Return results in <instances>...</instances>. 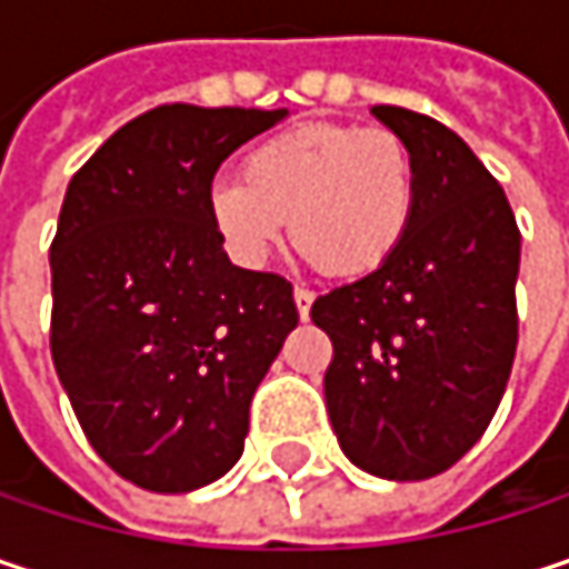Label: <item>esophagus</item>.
<instances>
[{
    "label": "esophagus",
    "instance_id": "34e87169",
    "mask_svg": "<svg viewBox=\"0 0 569 569\" xmlns=\"http://www.w3.org/2000/svg\"><path fill=\"white\" fill-rule=\"evenodd\" d=\"M292 299H296V312H299V319H309V309H312L316 292H309V289L296 286V289H292Z\"/></svg>",
    "mask_w": 569,
    "mask_h": 569
}]
</instances>
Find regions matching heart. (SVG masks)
<instances>
[{"mask_svg": "<svg viewBox=\"0 0 569 569\" xmlns=\"http://www.w3.org/2000/svg\"><path fill=\"white\" fill-rule=\"evenodd\" d=\"M418 200L415 158L389 128L299 124L243 158V180L220 177L207 210L230 253L260 267L283 243L329 277H366L401 247Z\"/></svg>", "mask_w": 569, "mask_h": 569, "instance_id": "heart-1", "label": "heart"}]
</instances>
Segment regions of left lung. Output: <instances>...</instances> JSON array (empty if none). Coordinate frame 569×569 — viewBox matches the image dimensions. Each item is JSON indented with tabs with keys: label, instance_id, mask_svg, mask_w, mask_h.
<instances>
[{
	"label": "left lung",
	"instance_id": "1",
	"mask_svg": "<svg viewBox=\"0 0 569 569\" xmlns=\"http://www.w3.org/2000/svg\"><path fill=\"white\" fill-rule=\"evenodd\" d=\"M372 114L415 158V217L389 263L309 316L332 339L322 386L346 458L425 481L475 448L508 389L520 233L501 183L451 128L396 104Z\"/></svg>",
	"mask_w": 569,
	"mask_h": 569
}]
</instances>
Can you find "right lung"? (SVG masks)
I'll return each instance as SVG.
<instances>
[{"label": "right lung", "mask_w": 569, "mask_h": 569, "mask_svg": "<svg viewBox=\"0 0 569 569\" xmlns=\"http://www.w3.org/2000/svg\"><path fill=\"white\" fill-rule=\"evenodd\" d=\"M286 108L164 104L71 177L52 243V359L91 448L131 485L187 495L243 455L250 401L299 312L230 263L207 193Z\"/></svg>", "instance_id": "obj_1"}]
</instances>
